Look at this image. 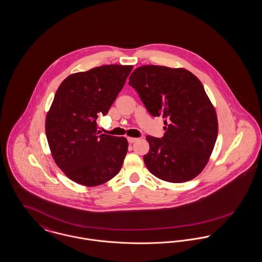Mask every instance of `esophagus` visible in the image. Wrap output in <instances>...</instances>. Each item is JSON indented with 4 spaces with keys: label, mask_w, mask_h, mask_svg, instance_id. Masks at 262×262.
<instances>
[{
    "label": "esophagus",
    "mask_w": 262,
    "mask_h": 262,
    "mask_svg": "<svg viewBox=\"0 0 262 262\" xmlns=\"http://www.w3.org/2000/svg\"><path fill=\"white\" fill-rule=\"evenodd\" d=\"M127 141L129 143H134V142L139 141V139H137V138H127Z\"/></svg>",
    "instance_id": "obj_1"
}]
</instances>
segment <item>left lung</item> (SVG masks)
<instances>
[{"instance_id": "left-lung-1", "label": "left lung", "mask_w": 262, "mask_h": 262, "mask_svg": "<svg viewBox=\"0 0 262 262\" xmlns=\"http://www.w3.org/2000/svg\"><path fill=\"white\" fill-rule=\"evenodd\" d=\"M148 113L164 119L161 139L146 137L147 169L161 181L196 178L207 164L219 134L215 108L202 81L183 68L146 64L129 77Z\"/></svg>"}]
</instances>
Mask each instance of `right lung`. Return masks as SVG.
Listing matches in <instances>:
<instances>
[{
    "instance_id": "1",
    "label": "right lung",
    "mask_w": 262,
    "mask_h": 262,
    "mask_svg": "<svg viewBox=\"0 0 262 262\" xmlns=\"http://www.w3.org/2000/svg\"><path fill=\"white\" fill-rule=\"evenodd\" d=\"M133 66L106 64L66 78L46 117L52 157L63 173L84 186L115 178L127 152V140L100 134L97 119L106 115Z\"/></svg>"
}]
</instances>
